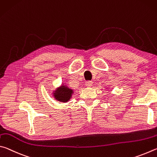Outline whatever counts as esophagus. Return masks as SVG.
<instances>
[{
    "mask_svg": "<svg viewBox=\"0 0 157 157\" xmlns=\"http://www.w3.org/2000/svg\"><path fill=\"white\" fill-rule=\"evenodd\" d=\"M92 84H93L92 81H87L86 83V86L87 87H90L92 86Z\"/></svg>",
    "mask_w": 157,
    "mask_h": 157,
    "instance_id": "34e87169",
    "label": "esophagus"
}]
</instances>
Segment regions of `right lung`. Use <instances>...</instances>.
Returning a JSON list of instances; mask_svg holds the SVG:
<instances>
[{
    "instance_id": "add662e5",
    "label": "right lung",
    "mask_w": 157,
    "mask_h": 157,
    "mask_svg": "<svg viewBox=\"0 0 157 157\" xmlns=\"http://www.w3.org/2000/svg\"><path fill=\"white\" fill-rule=\"evenodd\" d=\"M52 94L56 101L61 103H67L71 99L74 91L73 90L69 88L66 85L63 83L60 87H57L56 90L53 91Z\"/></svg>"
}]
</instances>
